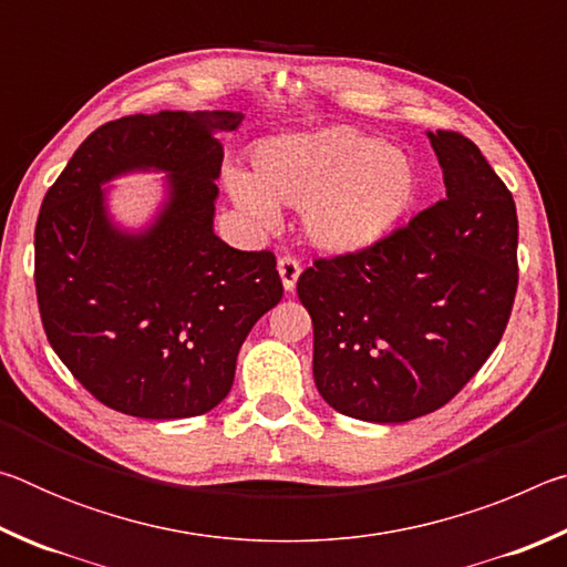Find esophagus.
I'll return each instance as SVG.
<instances>
[{
    "instance_id": "obj_1",
    "label": "esophagus",
    "mask_w": 567,
    "mask_h": 567,
    "mask_svg": "<svg viewBox=\"0 0 567 567\" xmlns=\"http://www.w3.org/2000/svg\"><path fill=\"white\" fill-rule=\"evenodd\" d=\"M277 272H280V277H282L285 290L292 292L295 285H297V277H300V272H302V267H300V262L295 260V257L285 255V257H280V260H277Z\"/></svg>"
}]
</instances>
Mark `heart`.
Instances as JSON below:
<instances>
[{"label":"heart","instance_id":"heart-1","mask_svg":"<svg viewBox=\"0 0 567 567\" xmlns=\"http://www.w3.org/2000/svg\"><path fill=\"white\" fill-rule=\"evenodd\" d=\"M229 195L260 227L277 205L302 209L305 233L330 255H358L402 225L420 195L415 162L350 127L282 134L252 152V177H229Z\"/></svg>","mask_w":567,"mask_h":567}]
</instances>
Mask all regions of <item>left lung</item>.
Here are the masks:
<instances>
[{"label": "left lung", "mask_w": 567, "mask_h": 567, "mask_svg": "<svg viewBox=\"0 0 567 567\" xmlns=\"http://www.w3.org/2000/svg\"><path fill=\"white\" fill-rule=\"evenodd\" d=\"M447 197L380 245L315 260L297 280L322 400L364 422H408L453 400L511 320L517 215L473 142L427 132Z\"/></svg>", "instance_id": "obj_1"}]
</instances>
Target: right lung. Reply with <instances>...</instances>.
Masks as SVG:
<instances>
[{
  "label": "right lung",
  "mask_w": 567,
  "mask_h": 567,
  "mask_svg": "<svg viewBox=\"0 0 567 567\" xmlns=\"http://www.w3.org/2000/svg\"><path fill=\"white\" fill-rule=\"evenodd\" d=\"M239 112L132 114L94 130L44 195L34 285L47 340L102 405L145 420L195 417L235 380L249 330L282 300L272 252L215 235L217 132ZM167 174L166 199L140 230L109 213L112 178Z\"/></svg>",
  "instance_id": "obj_1"
}]
</instances>
